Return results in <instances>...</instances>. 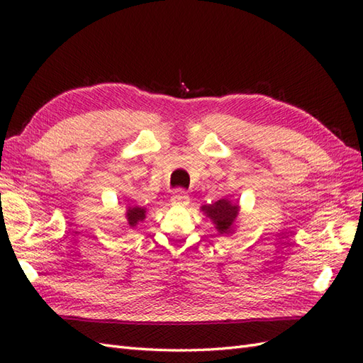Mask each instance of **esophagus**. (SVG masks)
<instances>
[{
  "mask_svg": "<svg viewBox=\"0 0 363 363\" xmlns=\"http://www.w3.org/2000/svg\"><path fill=\"white\" fill-rule=\"evenodd\" d=\"M190 203L189 195H186V191H176V194L172 196V204L174 206H187Z\"/></svg>",
  "mask_w": 363,
  "mask_h": 363,
  "instance_id": "34e87169",
  "label": "esophagus"
}]
</instances>
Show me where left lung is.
<instances>
[{"mask_svg":"<svg viewBox=\"0 0 363 363\" xmlns=\"http://www.w3.org/2000/svg\"><path fill=\"white\" fill-rule=\"evenodd\" d=\"M201 211L206 213V217H209L215 228H217L218 233L223 234H233L235 220L238 217V212H240V207L238 204L229 201L228 198H221L213 204L203 206Z\"/></svg>","mask_w":363,"mask_h":363,"instance_id":"left-lung-1","label":"left lung"}]
</instances>
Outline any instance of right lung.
<instances>
[{
	"mask_svg": "<svg viewBox=\"0 0 363 363\" xmlns=\"http://www.w3.org/2000/svg\"><path fill=\"white\" fill-rule=\"evenodd\" d=\"M146 217V207H138V206H129L126 211V223L129 228L137 226L138 223L143 221Z\"/></svg>",
	"mask_w": 363,
	"mask_h": 363,
	"instance_id": "right-lung-1",
	"label": "right lung"
}]
</instances>
